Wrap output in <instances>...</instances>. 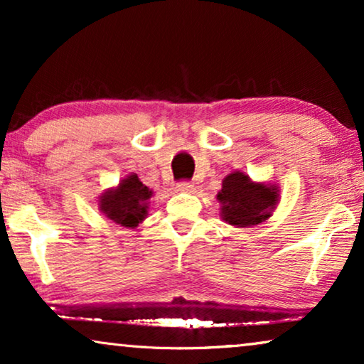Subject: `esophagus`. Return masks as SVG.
I'll list each match as a JSON object with an SVG mask.
<instances>
[{"mask_svg": "<svg viewBox=\"0 0 364 364\" xmlns=\"http://www.w3.org/2000/svg\"><path fill=\"white\" fill-rule=\"evenodd\" d=\"M177 191L183 192V193H191V192H193V186L191 182H181V183H177Z\"/></svg>", "mask_w": 364, "mask_h": 364, "instance_id": "esophagus-1", "label": "esophagus"}]
</instances>
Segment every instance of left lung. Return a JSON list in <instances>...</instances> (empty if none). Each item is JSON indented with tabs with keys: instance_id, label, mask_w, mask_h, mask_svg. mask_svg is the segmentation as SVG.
I'll use <instances>...</instances> for the list:
<instances>
[{
	"instance_id": "8db88e82",
	"label": "left lung",
	"mask_w": 364,
	"mask_h": 364,
	"mask_svg": "<svg viewBox=\"0 0 364 364\" xmlns=\"http://www.w3.org/2000/svg\"><path fill=\"white\" fill-rule=\"evenodd\" d=\"M220 218L237 228L253 227L268 220L280 203L277 183L255 182L242 171H233L222 181L217 193Z\"/></svg>"
}]
</instances>
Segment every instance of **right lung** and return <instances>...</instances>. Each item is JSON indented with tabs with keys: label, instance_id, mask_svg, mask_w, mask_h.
<instances>
[{
	"label": "right lung",
	"instance_id": "obj_1",
	"mask_svg": "<svg viewBox=\"0 0 364 364\" xmlns=\"http://www.w3.org/2000/svg\"><path fill=\"white\" fill-rule=\"evenodd\" d=\"M152 188L139 181L137 173H129L117 187L106 188L99 196V210L109 220L126 228H136L149 215Z\"/></svg>",
	"mask_w": 364,
	"mask_h": 364
}]
</instances>
